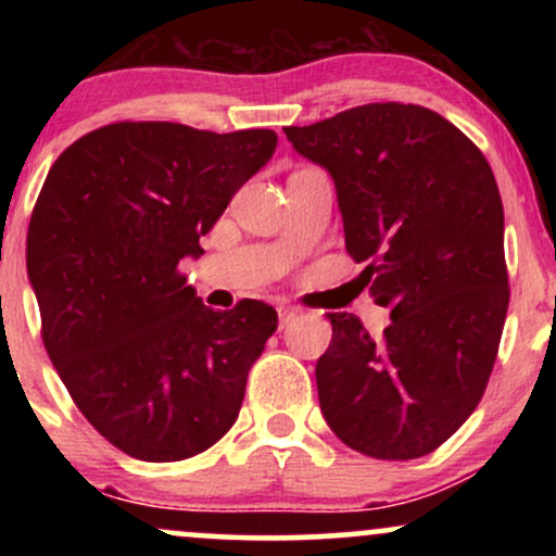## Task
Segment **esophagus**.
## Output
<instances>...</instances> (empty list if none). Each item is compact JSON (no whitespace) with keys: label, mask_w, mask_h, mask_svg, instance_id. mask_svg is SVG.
Instances as JSON below:
<instances>
[{"label":"esophagus","mask_w":556,"mask_h":556,"mask_svg":"<svg viewBox=\"0 0 556 556\" xmlns=\"http://www.w3.org/2000/svg\"><path fill=\"white\" fill-rule=\"evenodd\" d=\"M277 314H279V327H287V324H290L292 318L298 316V311H292V308H279Z\"/></svg>","instance_id":"esophagus-1"}]
</instances>
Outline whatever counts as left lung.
<instances>
[{
  "label": "left lung",
  "instance_id": "obj_1",
  "mask_svg": "<svg viewBox=\"0 0 556 556\" xmlns=\"http://www.w3.org/2000/svg\"><path fill=\"white\" fill-rule=\"evenodd\" d=\"M337 188L344 245L392 324L371 337L329 314L321 413L344 444L413 460L444 444L486 392L509 305L504 208L478 146L418 104H363L285 127Z\"/></svg>",
  "mask_w": 556,
  "mask_h": 556
}]
</instances>
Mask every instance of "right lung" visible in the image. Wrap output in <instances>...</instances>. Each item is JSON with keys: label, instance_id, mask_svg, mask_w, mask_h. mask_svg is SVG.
I'll return each mask as SVG.
<instances>
[{"label": "right lung", "instance_id": "right-lung-1", "mask_svg": "<svg viewBox=\"0 0 556 556\" xmlns=\"http://www.w3.org/2000/svg\"><path fill=\"white\" fill-rule=\"evenodd\" d=\"M274 130L114 123L60 154L30 214L41 337L88 424L125 455L188 460L238 420L277 311H212L180 261L269 162Z\"/></svg>", "mask_w": 556, "mask_h": 556}]
</instances>
